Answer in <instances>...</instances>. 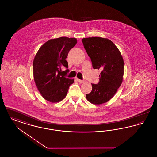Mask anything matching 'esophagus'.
<instances>
[{"instance_id":"obj_1","label":"esophagus","mask_w":157,"mask_h":157,"mask_svg":"<svg viewBox=\"0 0 157 157\" xmlns=\"http://www.w3.org/2000/svg\"><path fill=\"white\" fill-rule=\"evenodd\" d=\"M76 81H77L78 82H79V83H84V82H85V81H83V80H81V79H78V78H76Z\"/></svg>"}]
</instances>
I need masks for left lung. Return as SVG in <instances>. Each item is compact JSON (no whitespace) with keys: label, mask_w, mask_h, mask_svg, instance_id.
<instances>
[{"label":"left lung","mask_w":157,"mask_h":157,"mask_svg":"<svg viewBox=\"0 0 157 157\" xmlns=\"http://www.w3.org/2000/svg\"><path fill=\"white\" fill-rule=\"evenodd\" d=\"M82 43L93 68L102 71L98 84L91 83L92 90L86 98L93 104H104L115 95L122 82L123 58L118 48L107 38L86 37Z\"/></svg>","instance_id":"8db88e82"}]
</instances>
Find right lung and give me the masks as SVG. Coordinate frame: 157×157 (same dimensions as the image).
I'll return each instance as SVG.
<instances>
[{
	"label": "right lung",
	"mask_w": 157,
	"mask_h": 157,
	"mask_svg": "<svg viewBox=\"0 0 157 157\" xmlns=\"http://www.w3.org/2000/svg\"><path fill=\"white\" fill-rule=\"evenodd\" d=\"M77 43L76 38L60 37L52 39L40 46L33 59V78L37 90L46 101L56 103L67 95L69 86L74 79L65 77L69 70V51Z\"/></svg>",
	"instance_id": "obj_1"
}]
</instances>
